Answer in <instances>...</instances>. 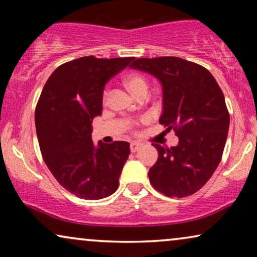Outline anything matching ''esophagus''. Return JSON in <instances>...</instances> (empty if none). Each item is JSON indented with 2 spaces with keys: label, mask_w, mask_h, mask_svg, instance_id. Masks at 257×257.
Wrapping results in <instances>:
<instances>
[{
  "label": "esophagus",
  "mask_w": 257,
  "mask_h": 257,
  "mask_svg": "<svg viewBox=\"0 0 257 257\" xmlns=\"http://www.w3.org/2000/svg\"><path fill=\"white\" fill-rule=\"evenodd\" d=\"M140 149V144L138 143H131V145H130V150H131V152H137Z\"/></svg>",
  "instance_id": "esophagus-1"
}]
</instances>
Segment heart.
Returning a JSON list of instances; mask_svg holds the SVG:
<instances>
[{"instance_id": "b5f03b06", "label": "heart", "mask_w": 257, "mask_h": 257, "mask_svg": "<svg viewBox=\"0 0 257 257\" xmlns=\"http://www.w3.org/2000/svg\"><path fill=\"white\" fill-rule=\"evenodd\" d=\"M124 84L133 96H137V94L142 92V91H147V87H149V84H147V80L145 79V77L137 72L127 73V75L124 77ZM103 98L104 100L107 98L106 90L104 91Z\"/></svg>"}]
</instances>
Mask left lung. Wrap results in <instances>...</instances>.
<instances>
[{
    "mask_svg": "<svg viewBox=\"0 0 257 257\" xmlns=\"http://www.w3.org/2000/svg\"><path fill=\"white\" fill-rule=\"evenodd\" d=\"M130 68L161 83L159 122L179 138L170 149L152 144L159 157L150 168L151 184L171 198L194 194L215 172L226 145L229 113L222 90L208 70L179 57L138 58Z\"/></svg>",
    "mask_w": 257,
    "mask_h": 257,
    "instance_id": "1",
    "label": "left lung"
}]
</instances>
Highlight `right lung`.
I'll list each match as a JSON object with an SVG mask.
<instances>
[{"instance_id": "1", "label": "right lung", "mask_w": 257, "mask_h": 257, "mask_svg": "<svg viewBox=\"0 0 257 257\" xmlns=\"http://www.w3.org/2000/svg\"><path fill=\"white\" fill-rule=\"evenodd\" d=\"M133 57L73 59L58 66L42 90L35 111L38 144L44 163L59 185L85 200L113 194L130 156V144L94 145L92 120L101 114L108 80Z\"/></svg>"}]
</instances>
